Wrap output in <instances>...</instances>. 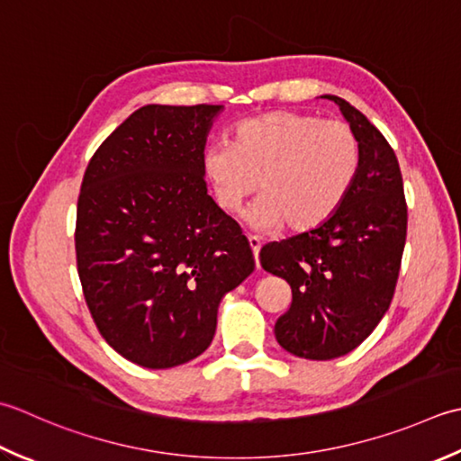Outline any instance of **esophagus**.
Instances as JSON below:
<instances>
[{
	"label": "esophagus",
	"mask_w": 461,
	"mask_h": 461,
	"mask_svg": "<svg viewBox=\"0 0 461 461\" xmlns=\"http://www.w3.org/2000/svg\"><path fill=\"white\" fill-rule=\"evenodd\" d=\"M249 244H250V249H252V255H255V260H257V268H260V265H258V252H260V239L258 237H252V234H249Z\"/></svg>",
	"instance_id": "obj_1"
}]
</instances>
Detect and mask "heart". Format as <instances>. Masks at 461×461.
<instances>
[{
    "mask_svg": "<svg viewBox=\"0 0 461 461\" xmlns=\"http://www.w3.org/2000/svg\"><path fill=\"white\" fill-rule=\"evenodd\" d=\"M360 168V139L338 119L270 111L232 129L230 145L203 155V175L219 209L237 214L260 189L249 212L255 229L303 232L322 224L346 199Z\"/></svg>",
    "mask_w": 461,
    "mask_h": 461,
    "instance_id": "1",
    "label": "heart"
}]
</instances>
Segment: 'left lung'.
Instances as JSON below:
<instances>
[{"instance_id": "left-lung-1", "label": "left lung", "mask_w": 461, "mask_h": 461, "mask_svg": "<svg viewBox=\"0 0 461 461\" xmlns=\"http://www.w3.org/2000/svg\"><path fill=\"white\" fill-rule=\"evenodd\" d=\"M324 97L360 139L358 175L322 224L260 250L262 268L293 288L276 340L306 360L338 358L372 334L396 290L408 230L400 165L386 137L348 101Z\"/></svg>"}]
</instances>
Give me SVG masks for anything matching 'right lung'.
Returning <instances> with one entry per match:
<instances>
[{
  "mask_svg": "<svg viewBox=\"0 0 461 461\" xmlns=\"http://www.w3.org/2000/svg\"><path fill=\"white\" fill-rule=\"evenodd\" d=\"M222 105H145L91 157L77 201L83 296L113 350L163 370L201 356L222 296L252 270L240 227L206 194L203 155Z\"/></svg>",
  "mask_w": 461,
  "mask_h": 461,
  "instance_id": "right-lung-1",
  "label": "right lung"
}]
</instances>
